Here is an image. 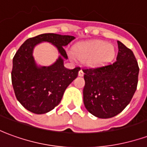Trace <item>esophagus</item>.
<instances>
[{"instance_id": "esophagus-1", "label": "esophagus", "mask_w": 147, "mask_h": 147, "mask_svg": "<svg viewBox=\"0 0 147 147\" xmlns=\"http://www.w3.org/2000/svg\"><path fill=\"white\" fill-rule=\"evenodd\" d=\"M83 75H84V72H83V71L81 69V70L79 71V76H83Z\"/></svg>"}]
</instances>
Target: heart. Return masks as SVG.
<instances>
[{
	"mask_svg": "<svg viewBox=\"0 0 147 147\" xmlns=\"http://www.w3.org/2000/svg\"><path fill=\"white\" fill-rule=\"evenodd\" d=\"M115 56V48L104 41H90L77 45L75 52L68 51L71 60L88 62L93 66L101 65L111 61Z\"/></svg>",
	"mask_w": 147,
	"mask_h": 147,
	"instance_id": "1",
	"label": "heart"
}]
</instances>
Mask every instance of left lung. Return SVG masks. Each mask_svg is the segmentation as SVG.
<instances>
[{
    "label": "left lung",
    "mask_w": 147,
    "mask_h": 147,
    "mask_svg": "<svg viewBox=\"0 0 147 147\" xmlns=\"http://www.w3.org/2000/svg\"><path fill=\"white\" fill-rule=\"evenodd\" d=\"M117 61L102 67L84 69L83 103L87 111L102 119L121 113L129 104L138 84L139 65L135 55L117 41Z\"/></svg>",
    "instance_id": "1"
}]
</instances>
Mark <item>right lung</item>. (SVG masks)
I'll list each match as a JSON object with an SVG mask.
<instances>
[{
  "label": "right lung",
  "instance_id": "right-lung-1",
  "mask_svg": "<svg viewBox=\"0 0 147 147\" xmlns=\"http://www.w3.org/2000/svg\"><path fill=\"white\" fill-rule=\"evenodd\" d=\"M75 38L70 35L42 34L26 40L15 54L11 83L16 98L28 111L43 114L53 109L68 85L78 76L80 67L70 70L64 65V60L67 59L64 46ZM41 42L51 43L60 53L49 66L38 65L33 57V49Z\"/></svg>",
  "mask_w": 147,
  "mask_h": 147
}]
</instances>
